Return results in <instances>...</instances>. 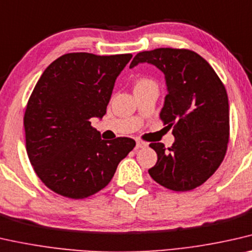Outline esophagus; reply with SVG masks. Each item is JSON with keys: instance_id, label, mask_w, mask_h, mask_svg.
Segmentation results:
<instances>
[{"instance_id": "esophagus-1", "label": "esophagus", "mask_w": 252, "mask_h": 252, "mask_svg": "<svg viewBox=\"0 0 252 252\" xmlns=\"http://www.w3.org/2000/svg\"><path fill=\"white\" fill-rule=\"evenodd\" d=\"M137 148H144V147H147V142L142 141V140H137Z\"/></svg>"}]
</instances>
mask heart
<instances>
[{
    "instance_id": "obj_1",
    "label": "heart",
    "mask_w": 252,
    "mask_h": 252,
    "mask_svg": "<svg viewBox=\"0 0 252 252\" xmlns=\"http://www.w3.org/2000/svg\"><path fill=\"white\" fill-rule=\"evenodd\" d=\"M152 84H155L152 79L149 78H139L138 80L136 81V86H134V88H140V87H145V86H148V85H152Z\"/></svg>"
}]
</instances>
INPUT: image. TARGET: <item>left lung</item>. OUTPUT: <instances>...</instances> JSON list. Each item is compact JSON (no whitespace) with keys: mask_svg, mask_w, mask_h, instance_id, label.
Returning <instances> with one entry per match:
<instances>
[{"mask_svg":"<svg viewBox=\"0 0 252 252\" xmlns=\"http://www.w3.org/2000/svg\"><path fill=\"white\" fill-rule=\"evenodd\" d=\"M148 62L162 71L168 94L159 118L173 127L174 144L152 142L157 163L148 173L173 191H190L215 173L226 154L230 112L226 89L204 58L186 48H156L134 56L130 67Z\"/></svg>","mask_w":252,"mask_h":252,"instance_id":"obj_1","label":"left lung"}]
</instances>
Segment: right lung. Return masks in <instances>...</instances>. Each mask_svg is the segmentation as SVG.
Instances as JSON below:
<instances>
[{
  "instance_id": "obj_1",
  "label": "right lung",
  "mask_w": 252,
  "mask_h": 252,
  "mask_svg": "<svg viewBox=\"0 0 252 252\" xmlns=\"http://www.w3.org/2000/svg\"><path fill=\"white\" fill-rule=\"evenodd\" d=\"M131 58L67 53L37 81L24 116L26 149L35 173L55 193L71 199L97 193L136 146L126 137L103 140L90 122L106 113L116 77Z\"/></svg>"
}]
</instances>
